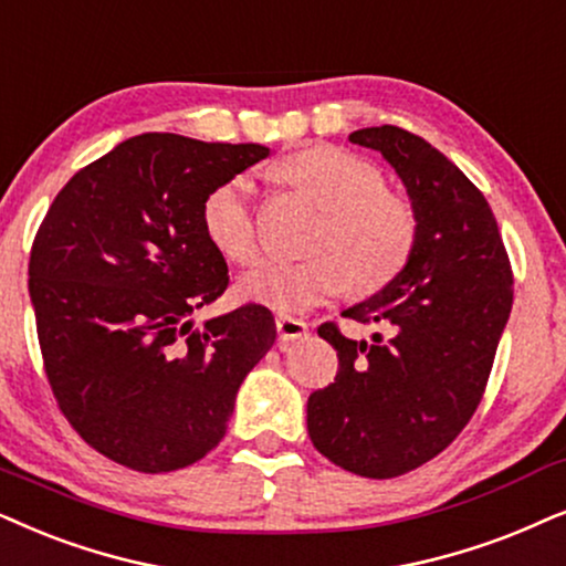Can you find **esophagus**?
Returning a JSON list of instances; mask_svg holds the SVG:
<instances>
[{
    "label": "esophagus",
    "mask_w": 566,
    "mask_h": 566,
    "mask_svg": "<svg viewBox=\"0 0 566 566\" xmlns=\"http://www.w3.org/2000/svg\"><path fill=\"white\" fill-rule=\"evenodd\" d=\"M275 327H277V337H281L283 343L298 340V337H304L306 333H310V325H306L304 319L289 317V314H277Z\"/></svg>",
    "instance_id": "esophagus-1"
}]
</instances>
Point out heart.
<instances>
[{
    "label": "heart",
    "instance_id": "obj_1",
    "mask_svg": "<svg viewBox=\"0 0 566 566\" xmlns=\"http://www.w3.org/2000/svg\"><path fill=\"white\" fill-rule=\"evenodd\" d=\"M283 174L322 205L301 260H270L241 275L239 293L277 312H304L354 285L371 293L392 283L413 256L418 212L406 195L385 187V174L337 145H314L283 160ZM252 179L237 174L202 200V231L226 260L252 265L260 229Z\"/></svg>",
    "mask_w": 566,
    "mask_h": 566
}]
</instances>
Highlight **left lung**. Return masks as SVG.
Segmentation results:
<instances>
[{"mask_svg": "<svg viewBox=\"0 0 566 566\" xmlns=\"http://www.w3.org/2000/svg\"><path fill=\"white\" fill-rule=\"evenodd\" d=\"M348 139L400 176L418 241L392 283L343 312L381 327L371 343L319 325L337 374L310 395L306 429L343 471L395 479L450 447L479 408L510 319L512 268L486 197L427 139L392 124Z\"/></svg>", "mask_w": 566, "mask_h": 566, "instance_id": "1", "label": "left lung"}]
</instances>
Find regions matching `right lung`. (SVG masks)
Segmentation results:
<instances>
[{
	"label": "right lung",
	"mask_w": 566,
	"mask_h": 566,
	"mask_svg": "<svg viewBox=\"0 0 566 566\" xmlns=\"http://www.w3.org/2000/svg\"><path fill=\"white\" fill-rule=\"evenodd\" d=\"M270 148L145 132L80 168L35 233L28 291L49 385L93 450L139 473L179 471L229 429L275 319L244 304L195 327L229 285L202 200Z\"/></svg>",
	"instance_id": "obj_1"
}]
</instances>
